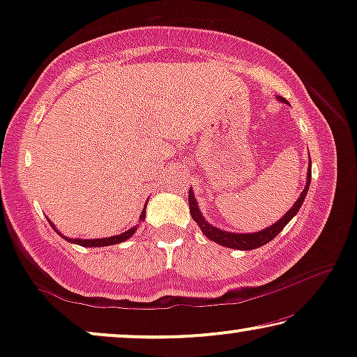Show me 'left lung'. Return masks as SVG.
<instances>
[{"label":"left lung","mask_w":357,"mask_h":357,"mask_svg":"<svg viewBox=\"0 0 357 357\" xmlns=\"http://www.w3.org/2000/svg\"><path fill=\"white\" fill-rule=\"evenodd\" d=\"M278 99H280L281 102H286L282 97H278ZM310 169H312V164L309 160V169H307V183H305L304 190H302L301 197L297 198V202L292 204V208L284 214V216H282L281 219H278V221L275 224H271V226L263 229V231L250 232V234H237V232L222 231V229H219L216 226H211V224L204 219L202 211H199L198 202H197V198H195V193L192 188H190V192H188L190 214H192L193 221L198 224L199 229H202V232L209 238V241L216 242L222 247L236 248V250H253V248H258V247L265 245V243H268L270 241H273V238H275L278 234H280L282 229L286 227V224L296 216L297 211H299L302 203H304V199L307 197V192H309V187H310V178H312Z\"/></svg>","instance_id":"left-lung-1"}]
</instances>
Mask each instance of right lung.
<instances>
[{
  "label": "right lung",
  "instance_id": "obj_1",
  "mask_svg": "<svg viewBox=\"0 0 357 357\" xmlns=\"http://www.w3.org/2000/svg\"><path fill=\"white\" fill-rule=\"evenodd\" d=\"M146 218V206L143 208V213H141V216H139V221H143V219ZM50 224H52V227L55 229V231L60 234V236L65 238V241H68V242H71V243H76V245H82V247H107V245H115V243H121V242H125V241H128V238L133 236V234L138 231V226H135V227H131V229H128V231H125V232H121V234H119V236H112V237H104V238H71V237H65L63 236V234L58 231V229L55 227V224H53L52 221H50Z\"/></svg>",
  "mask_w": 357,
  "mask_h": 357
}]
</instances>
